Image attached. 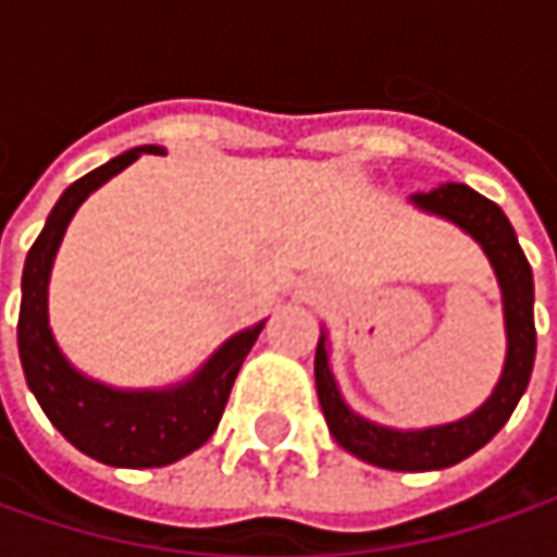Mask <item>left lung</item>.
I'll list each match as a JSON object with an SVG mask.
<instances>
[{
  "instance_id": "obj_1",
  "label": "left lung",
  "mask_w": 557,
  "mask_h": 557,
  "mask_svg": "<svg viewBox=\"0 0 557 557\" xmlns=\"http://www.w3.org/2000/svg\"><path fill=\"white\" fill-rule=\"evenodd\" d=\"M412 201L421 210L440 213V216L461 225L468 235H474L499 275L508 354H505V369L496 391L474 416L461 418V421L424 428V431H391V428L372 424L347 409V403L337 394L332 369H329L325 337L315 347V391H319V403H322L332 437L347 453H354L356 459L377 465V468H391V471H437V468L459 465L461 459H468L471 453H478L481 446L496 437L530 384L533 356H536L533 272H530L524 250L515 238L508 216L490 198L478 195L474 188L446 183L434 191L412 195Z\"/></svg>"
}]
</instances>
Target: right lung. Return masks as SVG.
Listing matches in <instances>:
<instances>
[{"instance_id":"obj_1","label":"right lung","mask_w":557,"mask_h":557,"mask_svg":"<svg viewBox=\"0 0 557 557\" xmlns=\"http://www.w3.org/2000/svg\"><path fill=\"white\" fill-rule=\"evenodd\" d=\"M139 154H161V148L158 145L133 148L86 173L58 198L46 220V228L39 232V238L27 253L24 282H21L24 297L17 315L21 366L42 412L79 453L114 468H161L203 446L223 418L235 374L250 354L257 334L263 332L260 322L247 332L228 337L207 359L201 372L170 391L104 387L74 372L71 362L54 347L49 315H46V288H49L54 250L61 245L76 207Z\"/></svg>"}]
</instances>
